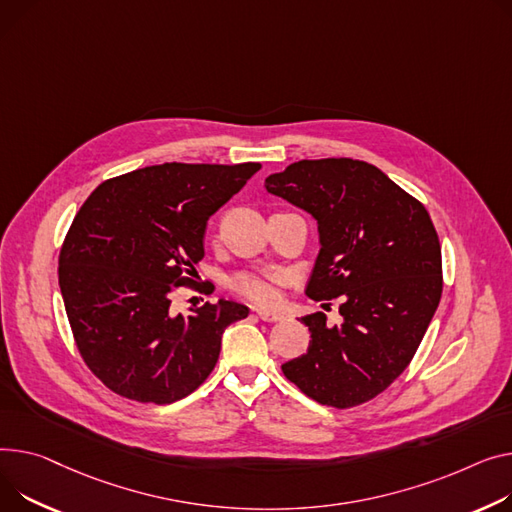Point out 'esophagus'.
I'll return each mask as SVG.
<instances>
[{
    "mask_svg": "<svg viewBox=\"0 0 512 512\" xmlns=\"http://www.w3.org/2000/svg\"><path fill=\"white\" fill-rule=\"evenodd\" d=\"M257 317H259L261 321L274 323V321H282V319H284V313H282V311H274V309H257Z\"/></svg>",
    "mask_w": 512,
    "mask_h": 512,
    "instance_id": "obj_1",
    "label": "esophagus"
}]
</instances>
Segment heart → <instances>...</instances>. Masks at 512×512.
I'll use <instances>...</instances> for the list:
<instances>
[{
	"label": "heart",
	"mask_w": 512,
	"mask_h": 512,
	"mask_svg": "<svg viewBox=\"0 0 512 512\" xmlns=\"http://www.w3.org/2000/svg\"><path fill=\"white\" fill-rule=\"evenodd\" d=\"M278 274H251V271H245V274H238L232 278V288L259 304H269L278 298V284H280Z\"/></svg>",
	"instance_id": "obj_1"
}]
</instances>
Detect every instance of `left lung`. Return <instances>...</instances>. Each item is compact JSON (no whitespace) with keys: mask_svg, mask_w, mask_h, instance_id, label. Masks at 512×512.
Wrapping results in <instances>:
<instances>
[{"mask_svg":"<svg viewBox=\"0 0 512 512\" xmlns=\"http://www.w3.org/2000/svg\"><path fill=\"white\" fill-rule=\"evenodd\" d=\"M265 189L317 220L306 296L342 298V325H327L325 313L302 317L311 344L282 364L286 379L339 410L370 401L412 362L440 302L434 224L416 197L362 160H298Z\"/></svg>","mask_w":512,"mask_h":512,"instance_id":"1","label":"left lung"}]
</instances>
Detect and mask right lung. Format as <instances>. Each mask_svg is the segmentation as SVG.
Listing matches in <instances>:
<instances>
[{"label":"right lung","mask_w":512,"mask_h":512,"mask_svg":"<svg viewBox=\"0 0 512 512\" xmlns=\"http://www.w3.org/2000/svg\"><path fill=\"white\" fill-rule=\"evenodd\" d=\"M261 168L164 162L98 185L59 253V288L86 366L121 397L173 403L214 370L224 329L249 315L220 298L175 315L212 214Z\"/></svg>","instance_id":"right-lung-1"}]
</instances>
